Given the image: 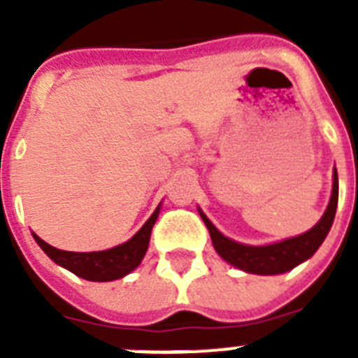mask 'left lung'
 Here are the masks:
<instances>
[{
	"mask_svg": "<svg viewBox=\"0 0 358 358\" xmlns=\"http://www.w3.org/2000/svg\"><path fill=\"white\" fill-rule=\"evenodd\" d=\"M337 201H339V179H337V172H334V189H331L330 204H328L321 220L303 235L283 240V242L271 243V245H262V248L243 245V243L235 242V240H229L208 220L206 215L202 211L201 217L206 224L208 231H210L213 248L217 249L218 255L222 256L227 264L235 265V267L242 268L245 273L271 276V274L287 273L296 265L308 260L310 256L317 251L322 240L327 238L331 224H334Z\"/></svg>",
	"mask_w": 358,
	"mask_h": 358,
	"instance_id": "left-lung-1",
	"label": "left lung"
}]
</instances>
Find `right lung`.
Returning a JSON list of instances; mask_svg holds the SVG:
<instances>
[{
  "mask_svg": "<svg viewBox=\"0 0 358 358\" xmlns=\"http://www.w3.org/2000/svg\"><path fill=\"white\" fill-rule=\"evenodd\" d=\"M159 208H157L152 217L148 218L145 226L141 227L129 242L116 245L107 251L98 252H71L61 251V249L52 248L50 243L41 240L34 233V238L39 243L46 255L52 258L55 264L62 265L64 268L71 271L73 274L84 278L90 281H113L123 278L125 274L132 273L138 265L143 260L145 252H147L148 242H150L152 226L156 224Z\"/></svg>",
  "mask_w": 358,
  "mask_h": 358,
  "instance_id": "add662e5",
  "label": "right lung"
}]
</instances>
